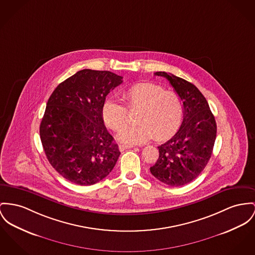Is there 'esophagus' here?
Segmentation results:
<instances>
[{
	"instance_id": "esophagus-1",
	"label": "esophagus",
	"mask_w": 255,
	"mask_h": 255,
	"mask_svg": "<svg viewBox=\"0 0 255 255\" xmlns=\"http://www.w3.org/2000/svg\"><path fill=\"white\" fill-rule=\"evenodd\" d=\"M130 148H133V146H131V145H123V144H121L119 146V149L121 152H123V151H125V150H127V149H130Z\"/></svg>"
}]
</instances>
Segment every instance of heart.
Here are the masks:
<instances>
[{"label":"heart","mask_w":255,"mask_h":255,"mask_svg":"<svg viewBox=\"0 0 255 255\" xmlns=\"http://www.w3.org/2000/svg\"><path fill=\"white\" fill-rule=\"evenodd\" d=\"M122 99L128 109H139L138 125L125 128L118 135L125 144H141L153 137L164 141L176 133L184 119V102L180 95L153 82L125 89ZM102 117L110 128L119 131L127 124V108L117 100H107L102 106Z\"/></svg>","instance_id":"1"}]
</instances>
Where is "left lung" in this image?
<instances>
[{
	"mask_svg": "<svg viewBox=\"0 0 255 255\" xmlns=\"http://www.w3.org/2000/svg\"><path fill=\"white\" fill-rule=\"evenodd\" d=\"M165 77L184 102V119L177 133L158 146L159 156L150 171L170 187H181L197 178L206 167L214 149L217 124L201 92L187 80L157 71Z\"/></svg>",
	"mask_w": 255,
	"mask_h": 255,
	"instance_id": "left-lung-1",
	"label": "left lung"
}]
</instances>
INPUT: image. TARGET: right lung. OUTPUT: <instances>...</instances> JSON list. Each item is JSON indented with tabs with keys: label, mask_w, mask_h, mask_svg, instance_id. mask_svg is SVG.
I'll use <instances>...</instances> for the list:
<instances>
[{
	"label": "right lung",
	"mask_w": 255,
	"mask_h": 255,
	"mask_svg": "<svg viewBox=\"0 0 255 255\" xmlns=\"http://www.w3.org/2000/svg\"><path fill=\"white\" fill-rule=\"evenodd\" d=\"M122 83L113 72L82 69L52 93L39 135L53 168L69 182L91 186L114 168L121 153L104 126L102 106Z\"/></svg>",
	"instance_id": "right-lung-1"
}]
</instances>
